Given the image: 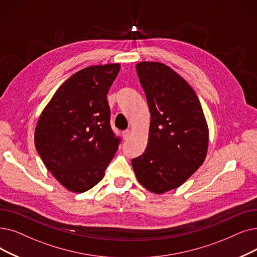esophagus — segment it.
<instances>
[{"label":"esophagus","instance_id":"1","mask_svg":"<svg viewBox=\"0 0 257 257\" xmlns=\"http://www.w3.org/2000/svg\"><path fill=\"white\" fill-rule=\"evenodd\" d=\"M121 135H122V138H124V140H128V139H129V137H130V135H131V133H130V130H129V129H127V130H124V131H122Z\"/></svg>","mask_w":257,"mask_h":257}]
</instances>
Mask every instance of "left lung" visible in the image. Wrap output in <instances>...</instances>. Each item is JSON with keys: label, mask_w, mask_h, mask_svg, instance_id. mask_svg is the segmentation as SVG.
I'll use <instances>...</instances> for the list:
<instances>
[{"label": "left lung", "mask_w": 257, "mask_h": 257, "mask_svg": "<svg viewBox=\"0 0 257 257\" xmlns=\"http://www.w3.org/2000/svg\"><path fill=\"white\" fill-rule=\"evenodd\" d=\"M137 72L151 119L147 148L131 164L139 182L160 194L180 187L202 166L208 126L192 87L170 67L142 62Z\"/></svg>", "instance_id": "8db88e82"}]
</instances>
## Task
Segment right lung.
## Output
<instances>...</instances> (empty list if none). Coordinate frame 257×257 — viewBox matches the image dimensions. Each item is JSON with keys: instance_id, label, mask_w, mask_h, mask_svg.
<instances>
[{"instance_id": "obj_1", "label": "right lung", "mask_w": 257, "mask_h": 257, "mask_svg": "<svg viewBox=\"0 0 257 257\" xmlns=\"http://www.w3.org/2000/svg\"><path fill=\"white\" fill-rule=\"evenodd\" d=\"M119 68L107 64L77 71L55 91L38 120L37 151L72 192H85L101 182L118 148L107 94Z\"/></svg>"}]
</instances>
